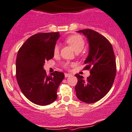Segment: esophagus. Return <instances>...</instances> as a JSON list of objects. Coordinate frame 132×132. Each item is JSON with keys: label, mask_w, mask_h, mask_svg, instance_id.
<instances>
[{"label": "esophagus", "mask_w": 132, "mask_h": 132, "mask_svg": "<svg viewBox=\"0 0 132 132\" xmlns=\"http://www.w3.org/2000/svg\"><path fill=\"white\" fill-rule=\"evenodd\" d=\"M69 76H71V74H67V73L64 74L65 77H69Z\"/></svg>", "instance_id": "34e87169"}]
</instances>
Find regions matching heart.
<instances>
[{
	"label": "heart",
	"instance_id": "1",
	"mask_svg": "<svg viewBox=\"0 0 132 132\" xmlns=\"http://www.w3.org/2000/svg\"><path fill=\"white\" fill-rule=\"evenodd\" d=\"M65 42L71 46L73 50L76 52H80L83 49L85 44V40L83 39L82 36L79 35H71L65 39ZM60 47L58 45H55L54 49V53L55 55L58 54L59 52ZM68 66V64H64V68H67Z\"/></svg>",
	"mask_w": 132,
	"mask_h": 132
}]
</instances>
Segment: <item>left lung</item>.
Instances as JSON below:
<instances>
[{"instance_id": "left-lung-1", "label": "left lung", "mask_w": 132, "mask_h": 132, "mask_svg": "<svg viewBox=\"0 0 132 132\" xmlns=\"http://www.w3.org/2000/svg\"><path fill=\"white\" fill-rule=\"evenodd\" d=\"M82 33L88 38L89 51L83 70H89L90 76L84 80L76 74L78 79L75 89L77 98L87 103L99 101L112 87L116 74V63L113 47L106 38L91 29H84Z\"/></svg>"}]
</instances>
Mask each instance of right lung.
<instances>
[{
  "label": "right lung",
  "mask_w": 132,
  "mask_h": 132,
  "mask_svg": "<svg viewBox=\"0 0 132 132\" xmlns=\"http://www.w3.org/2000/svg\"><path fill=\"white\" fill-rule=\"evenodd\" d=\"M59 32L39 33L30 36L19 49L16 61V76L22 93L39 105L51 104L57 98L58 88L64 77L55 71L47 76L45 61L54 57V49Z\"/></svg>",
  "instance_id": "obj_1"
}]
</instances>
